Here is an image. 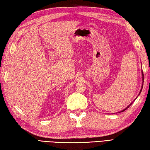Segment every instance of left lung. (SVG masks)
Returning <instances> with one entry per match:
<instances>
[{
  "label": "left lung",
  "mask_w": 150,
  "mask_h": 150,
  "mask_svg": "<svg viewBox=\"0 0 150 150\" xmlns=\"http://www.w3.org/2000/svg\"><path fill=\"white\" fill-rule=\"evenodd\" d=\"M142 80H143V82H144V75H143V72H142ZM142 87H143V84H142V88H141V91H140V93H139V95H140V94H141V91H142ZM132 103H131V104H130V105H129V106H131V105H132ZM129 106H128V107H127L126 108H125V109H124L123 111H121V112H122V111H125L126 109H127V108H128L129 107Z\"/></svg>",
  "instance_id": "left-lung-1"
}]
</instances>
